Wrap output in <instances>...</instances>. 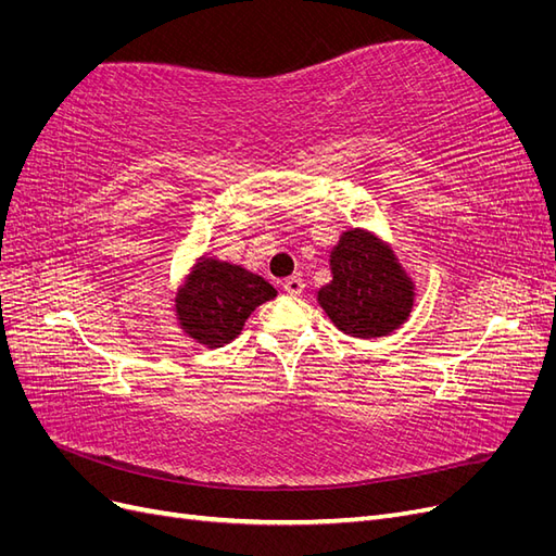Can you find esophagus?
I'll return each instance as SVG.
<instances>
[{
  "instance_id": "34e87169",
  "label": "esophagus",
  "mask_w": 556,
  "mask_h": 556,
  "mask_svg": "<svg viewBox=\"0 0 556 556\" xmlns=\"http://www.w3.org/2000/svg\"><path fill=\"white\" fill-rule=\"evenodd\" d=\"M282 288H285V292H288L290 296H299L301 292H304L306 285H304V280H301L299 276H292V278H288V280L282 282Z\"/></svg>"
}]
</instances>
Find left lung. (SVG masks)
Returning a JSON list of instances; mask_svg holds the SVG:
<instances>
[{
  "label": "left lung",
  "instance_id": "left-lung-1",
  "mask_svg": "<svg viewBox=\"0 0 556 556\" xmlns=\"http://www.w3.org/2000/svg\"><path fill=\"white\" fill-rule=\"evenodd\" d=\"M331 280L315 299L333 327L352 339H384L408 323L415 280L376 231L345 229L329 252Z\"/></svg>",
  "mask_w": 556,
  "mask_h": 556
}]
</instances>
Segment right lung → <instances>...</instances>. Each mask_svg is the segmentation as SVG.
Listing matches in <instances>:
<instances>
[{
	"instance_id": "1",
	"label": "right lung",
	"mask_w": 556,
	"mask_h": 556,
	"mask_svg": "<svg viewBox=\"0 0 556 556\" xmlns=\"http://www.w3.org/2000/svg\"><path fill=\"white\" fill-rule=\"evenodd\" d=\"M278 290L248 268L201 255L174 294V317L182 336L201 348H223L239 339L245 319Z\"/></svg>"
}]
</instances>
